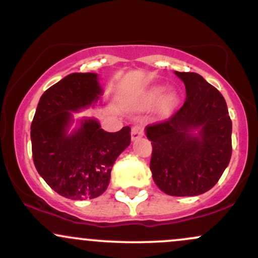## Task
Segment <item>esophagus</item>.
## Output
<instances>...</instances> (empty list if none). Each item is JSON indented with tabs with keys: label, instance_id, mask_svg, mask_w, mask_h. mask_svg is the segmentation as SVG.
<instances>
[{
	"label": "esophagus",
	"instance_id": "obj_1",
	"mask_svg": "<svg viewBox=\"0 0 258 258\" xmlns=\"http://www.w3.org/2000/svg\"><path fill=\"white\" fill-rule=\"evenodd\" d=\"M144 136V127L143 126H135L132 127V131H131V137L132 141H136V139L143 137Z\"/></svg>",
	"mask_w": 258,
	"mask_h": 258
}]
</instances>
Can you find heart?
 <instances>
[{"label":"heart","instance_id":"1","mask_svg":"<svg viewBox=\"0 0 258 258\" xmlns=\"http://www.w3.org/2000/svg\"><path fill=\"white\" fill-rule=\"evenodd\" d=\"M164 93H165V88L164 87L153 88V90H150L147 93V100L149 103L159 102V100L162 98V96H164ZM174 103H176V97H174L173 94H170V96L166 97L164 104H165V106H166V108H171V106L174 105Z\"/></svg>","mask_w":258,"mask_h":258}]
</instances>
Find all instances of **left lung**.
Instances as JSON below:
<instances>
[{"label": "left lung", "mask_w": 258, "mask_h": 258, "mask_svg": "<svg viewBox=\"0 0 258 258\" xmlns=\"http://www.w3.org/2000/svg\"><path fill=\"white\" fill-rule=\"evenodd\" d=\"M174 74L184 82L186 98L167 120L146 127L150 170L164 193L195 197L210 190L229 164L232 120L223 96L203 76Z\"/></svg>", "instance_id": "obj_1"}]
</instances>
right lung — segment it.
I'll list each match as a JSON object with an SVG mask.
<instances>
[{"mask_svg": "<svg viewBox=\"0 0 258 258\" xmlns=\"http://www.w3.org/2000/svg\"><path fill=\"white\" fill-rule=\"evenodd\" d=\"M98 75L74 73L41 96L31 122L32 159L54 191L72 200L94 199L108 188L115 160L131 143V128L105 132L96 119H84L69 132L73 111L99 99Z\"/></svg>", "mask_w": 258, "mask_h": 258, "instance_id": "right-lung-1", "label": "right lung"}]
</instances>
